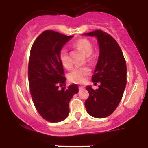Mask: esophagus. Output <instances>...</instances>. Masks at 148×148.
<instances>
[{
    "label": "esophagus",
    "mask_w": 148,
    "mask_h": 148,
    "mask_svg": "<svg viewBox=\"0 0 148 148\" xmlns=\"http://www.w3.org/2000/svg\"><path fill=\"white\" fill-rule=\"evenodd\" d=\"M84 88H85V87H84V86H79V90H83Z\"/></svg>",
    "instance_id": "obj_1"
}]
</instances>
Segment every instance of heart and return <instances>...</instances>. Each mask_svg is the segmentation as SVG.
<instances>
[{
  "instance_id": "heart-1",
  "label": "heart",
  "mask_w": 148,
  "mask_h": 148,
  "mask_svg": "<svg viewBox=\"0 0 148 148\" xmlns=\"http://www.w3.org/2000/svg\"><path fill=\"white\" fill-rule=\"evenodd\" d=\"M75 47L80 49L84 54L87 56V58L90 59V56L93 52V46L90 40L86 38H81L74 42ZM59 58L61 64L65 68L70 69L72 66L71 60L69 56V53L66 47H63L60 50ZM91 73V70L88 66H81L73 69L68 75L69 80L73 83L82 84L85 82L86 78Z\"/></svg>"
}]
</instances>
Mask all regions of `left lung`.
Here are the masks:
<instances>
[{"label": "left lung", "mask_w": 148, "mask_h": 148, "mask_svg": "<svg viewBox=\"0 0 148 148\" xmlns=\"http://www.w3.org/2000/svg\"><path fill=\"white\" fill-rule=\"evenodd\" d=\"M84 35L97 38L99 56L92 81L94 84L100 83L96 90L86 87L89 97L84 104L91 116L105 118L114 112L123 96L127 83L126 62L118 43L109 34L98 29Z\"/></svg>", "instance_id": "8db88e82"}]
</instances>
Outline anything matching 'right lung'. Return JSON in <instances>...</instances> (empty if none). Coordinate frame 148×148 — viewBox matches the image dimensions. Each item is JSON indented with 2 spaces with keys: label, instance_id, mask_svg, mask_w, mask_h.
Returning a JSON list of instances; mask_svg holds the SVG:
<instances>
[{
  "label": "right lung",
  "instance_id": "obj_1",
  "mask_svg": "<svg viewBox=\"0 0 148 148\" xmlns=\"http://www.w3.org/2000/svg\"><path fill=\"white\" fill-rule=\"evenodd\" d=\"M73 37L46 30L35 39L30 50V93L39 114L49 122H59L67 117L70 101L78 92L75 84L66 87V78L59 58L60 50Z\"/></svg>",
  "mask_w": 148,
  "mask_h": 148
}]
</instances>
